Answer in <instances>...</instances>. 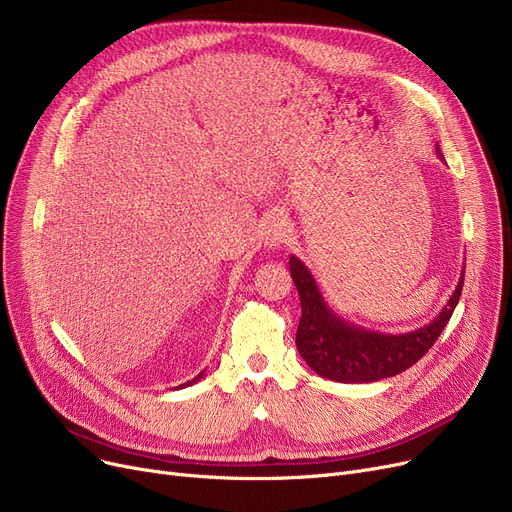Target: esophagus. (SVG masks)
Segmentation results:
<instances>
[{
	"label": "esophagus",
	"mask_w": 512,
	"mask_h": 512,
	"mask_svg": "<svg viewBox=\"0 0 512 512\" xmlns=\"http://www.w3.org/2000/svg\"><path fill=\"white\" fill-rule=\"evenodd\" d=\"M288 236H290L288 222L282 218L280 213H272L270 218H267V222H265V245L276 249V247L284 245V242L288 240Z\"/></svg>",
	"instance_id": "obj_1"
}]
</instances>
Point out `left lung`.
Returning <instances> with one entry per match:
<instances>
[{"mask_svg": "<svg viewBox=\"0 0 512 512\" xmlns=\"http://www.w3.org/2000/svg\"><path fill=\"white\" fill-rule=\"evenodd\" d=\"M436 155L444 161L440 147H436ZM288 263L303 309L297 330L299 355L321 378L340 384L378 382L415 365L446 328L454 307L459 305L465 282L463 267L461 280L448 303L438 317L423 328L405 334H384L342 319L326 303L309 267L297 255H290Z\"/></svg>", "mask_w": 512, "mask_h": 512, "instance_id": "left-lung-1", "label": "left lung"}]
</instances>
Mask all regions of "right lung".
I'll return each instance as SVG.
<instances>
[{"instance_id":"obj_1","label":"right lung","mask_w":512,"mask_h":512,"mask_svg":"<svg viewBox=\"0 0 512 512\" xmlns=\"http://www.w3.org/2000/svg\"><path fill=\"white\" fill-rule=\"evenodd\" d=\"M201 378H205V369H203V371H201V373L197 375V378H193L191 382H186V384H180V386H178V390H180V388H186V386H193V384H197V382H199Z\"/></svg>"}]
</instances>
